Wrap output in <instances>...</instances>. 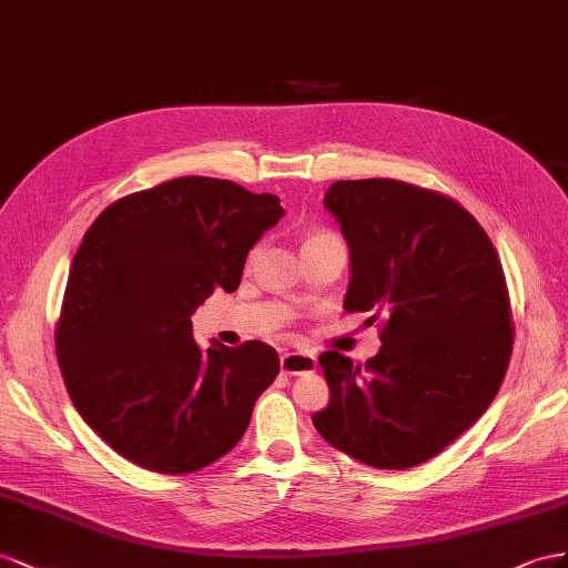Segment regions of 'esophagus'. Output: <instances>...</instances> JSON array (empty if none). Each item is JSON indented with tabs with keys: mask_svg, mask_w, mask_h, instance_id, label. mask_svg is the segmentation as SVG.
Segmentation results:
<instances>
[{
	"mask_svg": "<svg viewBox=\"0 0 568 568\" xmlns=\"http://www.w3.org/2000/svg\"><path fill=\"white\" fill-rule=\"evenodd\" d=\"M281 371L287 376H304V374H314L316 371V359L312 354L304 352H285L281 356Z\"/></svg>",
	"mask_w": 568,
	"mask_h": 568,
	"instance_id": "1",
	"label": "esophagus"
}]
</instances>
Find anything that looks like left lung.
I'll return each mask as SVG.
<instances>
[{
	"instance_id": "1",
	"label": "left lung",
	"mask_w": 568,
	"mask_h": 568,
	"mask_svg": "<svg viewBox=\"0 0 568 568\" xmlns=\"http://www.w3.org/2000/svg\"><path fill=\"white\" fill-rule=\"evenodd\" d=\"M349 247L345 312L385 314L376 356L323 352V440L376 468H412L471 428L505 381L514 328L499 256L443 194L390 178L339 181L323 197Z\"/></svg>"
}]
</instances>
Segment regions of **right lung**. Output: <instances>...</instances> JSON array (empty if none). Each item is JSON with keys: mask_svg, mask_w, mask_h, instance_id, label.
I'll return each mask as SVG.
<instances>
[{"mask_svg": "<svg viewBox=\"0 0 568 568\" xmlns=\"http://www.w3.org/2000/svg\"><path fill=\"white\" fill-rule=\"evenodd\" d=\"M285 214L275 194L175 178L113 202L73 256L57 356L85 424L156 474H192L245 435L281 371L264 343L192 337V314L240 285L247 254Z\"/></svg>", "mask_w": 568, "mask_h": 568, "instance_id": "right-lung-1", "label": "right lung"}]
</instances>
